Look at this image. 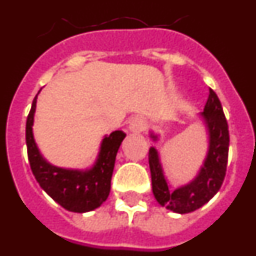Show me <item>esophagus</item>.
I'll list each match as a JSON object with an SVG mask.
<instances>
[{"mask_svg":"<svg viewBox=\"0 0 256 256\" xmlns=\"http://www.w3.org/2000/svg\"><path fill=\"white\" fill-rule=\"evenodd\" d=\"M146 126H148V123H146V120H144V118L136 116L133 118L132 122H130V130L134 133H141L142 130H146Z\"/></svg>","mask_w":256,"mask_h":256,"instance_id":"obj_1","label":"esophagus"}]
</instances>
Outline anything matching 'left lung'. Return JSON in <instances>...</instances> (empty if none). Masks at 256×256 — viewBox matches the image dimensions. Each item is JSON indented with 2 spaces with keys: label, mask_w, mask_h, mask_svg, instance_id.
<instances>
[{
  "label": "left lung",
  "mask_w": 256,
  "mask_h": 256,
  "mask_svg": "<svg viewBox=\"0 0 256 256\" xmlns=\"http://www.w3.org/2000/svg\"><path fill=\"white\" fill-rule=\"evenodd\" d=\"M209 133V150L204 165L194 180L172 191L164 178L159 154L154 148L148 151L152 192L156 201L162 206L174 212L186 214L205 205L220 188L224 180L230 148V132L227 119L218 96L212 88L205 104L204 112H201ZM151 138L158 140V136L151 133Z\"/></svg>",
  "instance_id": "obj_1"
}]
</instances>
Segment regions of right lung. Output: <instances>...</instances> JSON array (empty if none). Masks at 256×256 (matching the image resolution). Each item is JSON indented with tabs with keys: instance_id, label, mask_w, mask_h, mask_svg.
Segmentation results:
<instances>
[{
	"instance_id": "obj_1",
	"label": "right lung",
	"mask_w": 256,
	"mask_h": 256,
	"mask_svg": "<svg viewBox=\"0 0 256 256\" xmlns=\"http://www.w3.org/2000/svg\"><path fill=\"white\" fill-rule=\"evenodd\" d=\"M36 102L37 96L33 100L26 118V138L29 164L40 186L58 205L69 212H86L101 206L110 192L115 158L126 133L123 130H115L110 136H106L101 144L98 158L91 169L74 170L58 168L44 159L33 138L32 126L34 119Z\"/></svg>"
}]
</instances>
